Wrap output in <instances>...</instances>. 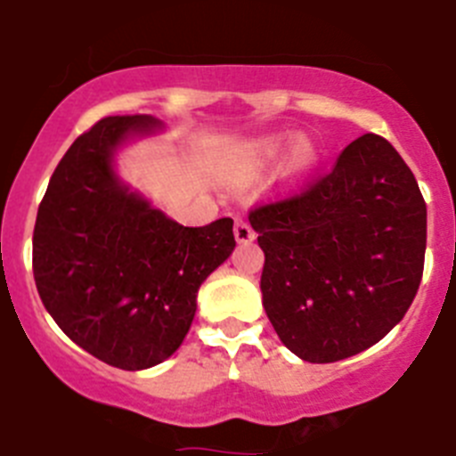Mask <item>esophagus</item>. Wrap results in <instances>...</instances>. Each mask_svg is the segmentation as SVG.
Listing matches in <instances>:
<instances>
[{
    "mask_svg": "<svg viewBox=\"0 0 456 456\" xmlns=\"http://www.w3.org/2000/svg\"><path fill=\"white\" fill-rule=\"evenodd\" d=\"M235 240L240 241V244H248V241L256 240V232H253L251 224H248L247 219H235Z\"/></svg>",
    "mask_w": 456,
    "mask_h": 456,
    "instance_id": "esophagus-1",
    "label": "esophagus"
}]
</instances>
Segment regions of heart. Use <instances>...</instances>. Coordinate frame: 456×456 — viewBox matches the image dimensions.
I'll list each match as a JSON object with an SVG mask.
<instances>
[{"label":"heart","instance_id":"1","mask_svg":"<svg viewBox=\"0 0 456 456\" xmlns=\"http://www.w3.org/2000/svg\"><path fill=\"white\" fill-rule=\"evenodd\" d=\"M288 151V173L292 180H304L305 175L315 171L320 164V152H317L315 143L308 139H269L263 143V157L272 159V157L281 155V151Z\"/></svg>","mask_w":456,"mask_h":456}]
</instances>
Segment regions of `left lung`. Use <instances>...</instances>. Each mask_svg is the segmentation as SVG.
<instances>
[{
  "label": "left lung",
  "mask_w": 456,
  "mask_h": 456,
  "mask_svg": "<svg viewBox=\"0 0 456 456\" xmlns=\"http://www.w3.org/2000/svg\"><path fill=\"white\" fill-rule=\"evenodd\" d=\"M248 221L265 251V313L285 347L308 363L377 345L416 297L427 205L381 136H358L329 175L253 209Z\"/></svg>",
  "instance_id": "1"
}]
</instances>
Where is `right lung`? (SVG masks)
<instances>
[{
    "instance_id": "right-lung-1",
    "label": "right lung",
    "mask_w": 456,
    "mask_h": 456,
    "mask_svg": "<svg viewBox=\"0 0 456 456\" xmlns=\"http://www.w3.org/2000/svg\"><path fill=\"white\" fill-rule=\"evenodd\" d=\"M164 130L107 116L59 162L34 228V278L63 333L120 370L159 365L183 345L205 278L235 248L232 219L187 228L118 175L116 155Z\"/></svg>"
}]
</instances>
